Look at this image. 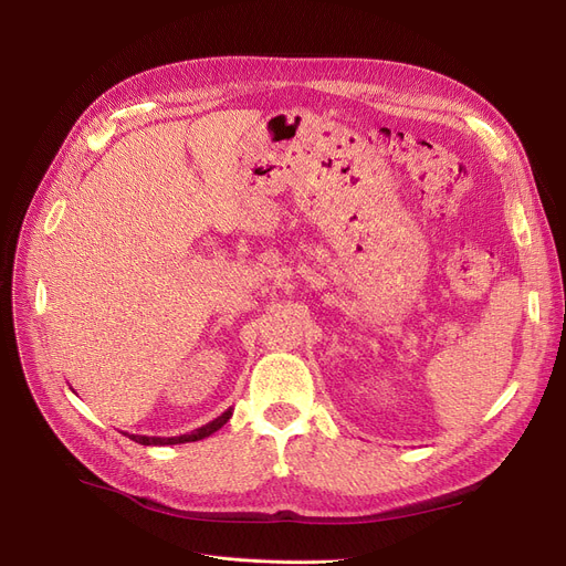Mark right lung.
<instances>
[{"label": "right lung", "instance_id": "add662e5", "mask_svg": "<svg viewBox=\"0 0 566 566\" xmlns=\"http://www.w3.org/2000/svg\"><path fill=\"white\" fill-rule=\"evenodd\" d=\"M233 408H227L222 415H218V418L213 422H208L190 433H184V436H171V438H158V436H137V433H126L130 436V440L139 442V444H181V442H195V440H201V438H208L211 433H216L218 429H222L229 418H231Z\"/></svg>", "mask_w": 566, "mask_h": 566}]
</instances>
